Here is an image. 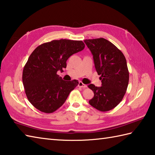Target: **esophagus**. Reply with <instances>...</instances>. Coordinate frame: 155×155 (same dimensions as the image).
Segmentation results:
<instances>
[{
	"label": "esophagus",
	"instance_id": "34e87169",
	"mask_svg": "<svg viewBox=\"0 0 155 155\" xmlns=\"http://www.w3.org/2000/svg\"><path fill=\"white\" fill-rule=\"evenodd\" d=\"M78 87H82V88H83V89H86V88L87 87V86L86 85V84H83V83H82V82H79V83H78Z\"/></svg>",
	"mask_w": 155,
	"mask_h": 155
}]
</instances>
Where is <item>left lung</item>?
<instances>
[{"label":"left lung","mask_w":155,"mask_h":155,"mask_svg":"<svg viewBox=\"0 0 155 155\" xmlns=\"http://www.w3.org/2000/svg\"><path fill=\"white\" fill-rule=\"evenodd\" d=\"M91 51L101 87L90 84L94 93L89 104L101 111H110L122 101L129 82V71L126 58L118 48L104 38L84 39Z\"/></svg>","instance_id":"8db88e82"}]
</instances>
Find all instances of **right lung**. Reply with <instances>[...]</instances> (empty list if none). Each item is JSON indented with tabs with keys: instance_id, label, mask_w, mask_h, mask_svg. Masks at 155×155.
Here are the masks:
<instances>
[{
	"instance_id": "1",
	"label": "right lung",
	"mask_w": 155,
	"mask_h": 155,
	"mask_svg": "<svg viewBox=\"0 0 155 155\" xmlns=\"http://www.w3.org/2000/svg\"><path fill=\"white\" fill-rule=\"evenodd\" d=\"M84 48L83 41L62 39L33 50L23 68L22 80L27 97L36 109L50 114L64 104L78 81H64L57 72H62L68 58Z\"/></svg>"
}]
</instances>
